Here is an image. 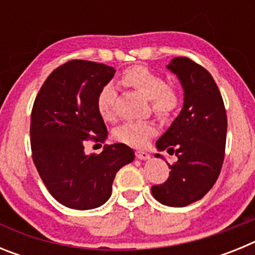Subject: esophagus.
Returning <instances> with one entry per match:
<instances>
[{
  "label": "esophagus",
  "instance_id": "34e87169",
  "mask_svg": "<svg viewBox=\"0 0 255 255\" xmlns=\"http://www.w3.org/2000/svg\"><path fill=\"white\" fill-rule=\"evenodd\" d=\"M135 155H136V158L139 159H149L150 157L149 153L144 152V150H136V152H135Z\"/></svg>",
  "mask_w": 255,
  "mask_h": 255
}]
</instances>
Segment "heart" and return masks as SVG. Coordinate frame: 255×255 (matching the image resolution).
Instances as JSON below:
<instances>
[{
    "label": "heart",
    "instance_id": "obj_1",
    "mask_svg": "<svg viewBox=\"0 0 255 255\" xmlns=\"http://www.w3.org/2000/svg\"><path fill=\"white\" fill-rule=\"evenodd\" d=\"M121 83L130 87L149 100L152 111L161 120L168 117L179 107V94L159 74L145 66H132L125 70L121 75ZM115 101L116 91L112 84H107L101 89L97 97V108L101 116L107 121L115 119ZM157 129L152 121L125 123L115 131V138L131 147H145L149 138Z\"/></svg>",
    "mask_w": 255,
    "mask_h": 255
}]
</instances>
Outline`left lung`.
<instances>
[{"instance_id": "left-lung-1", "label": "left lung", "mask_w": 255, "mask_h": 255, "mask_svg": "<svg viewBox=\"0 0 255 255\" xmlns=\"http://www.w3.org/2000/svg\"><path fill=\"white\" fill-rule=\"evenodd\" d=\"M167 69L181 83L184 105L155 147L175 153L177 162L167 163L170 176L152 186V194L164 206L185 207L202 199L217 181L225 157L227 116L220 89L204 67L188 57H175Z\"/></svg>"}]
</instances>
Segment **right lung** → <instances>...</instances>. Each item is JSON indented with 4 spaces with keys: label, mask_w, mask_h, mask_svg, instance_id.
Listing matches in <instances>:
<instances>
[{
    "label": "right lung",
    "mask_w": 255,
    "mask_h": 255,
    "mask_svg": "<svg viewBox=\"0 0 255 255\" xmlns=\"http://www.w3.org/2000/svg\"><path fill=\"white\" fill-rule=\"evenodd\" d=\"M115 73L105 64L69 61L49 74L33 105V162L52 197L69 208L105 204L117 171L134 161V150L123 143L105 145L100 154L84 153L85 140L107 138L97 97Z\"/></svg>",
    "instance_id": "obj_1"
}]
</instances>
